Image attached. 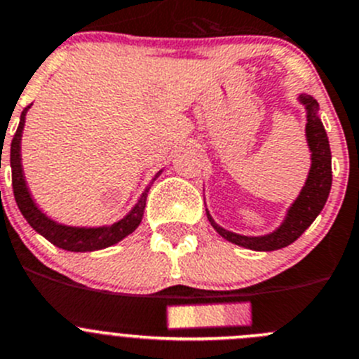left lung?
Instances as JSON below:
<instances>
[{
	"label": "left lung",
	"instance_id": "left-lung-1",
	"mask_svg": "<svg viewBox=\"0 0 359 359\" xmlns=\"http://www.w3.org/2000/svg\"><path fill=\"white\" fill-rule=\"evenodd\" d=\"M297 100H299V104H303L304 111H306L304 136H306L308 149H310V170H308L304 186L301 187L296 200L289 205L280 225L273 232H267L264 236H243V233L223 229L214 221L209 209H205L207 219L212 225V229L229 243L253 251L281 250V248L292 244L316 221V217L326 205V200L331 191L330 140H327L323 122H320L319 102L308 93H301Z\"/></svg>",
	"mask_w": 359,
	"mask_h": 359
}]
</instances>
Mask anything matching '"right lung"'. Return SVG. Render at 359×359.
<instances>
[{
    "instance_id": "obj_1",
    "label": "right lung",
    "mask_w": 359,
    "mask_h": 359,
    "mask_svg": "<svg viewBox=\"0 0 359 359\" xmlns=\"http://www.w3.org/2000/svg\"><path fill=\"white\" fill-rule=\"evenodd\" d=\"M29 108H32V104H29L28 108H25V111L21 113V122H19L18 130L13 134L12 145H10V168H12L13 196H15L19 210H21L25 219L29 223V226H32L36 233L46 237L49 243L55 244L56 248H62V250L67 251H81V253L83 251L104 250V248L113 246V244L120 243V241L126 239L127 236H130L134 230L138 229L140 223H142L143 214H145L149 191L150 187H152L154 180L163 173V170H159V172L154 175V179L150 180L149 186L143 189V193L140 195L138 202L134 203L133 209H130L122 219L115 221L111 225L74 226L65 225V223H58V221L49 217L48 214L43 212V210L36 205L35 198L32 196V191H29L28 187V182H26L25 168H22L21 140L26 123V113H28Z\"/></svg>"
}]
</instances>
